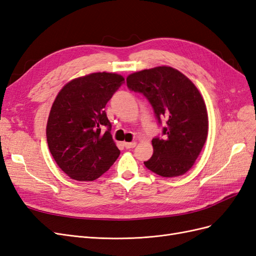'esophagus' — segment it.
<instances>
[{"label":"esophagus","instance_id":"obj_1","mask_svg":"<svg viewBox=\"0 0 256 256\" xmlns=\"http://www.w3.org/2000/svg\"><path fill=\"white\" fill-rule=\"evenodd\" d=\"M136 145V142H125V143H124V146H125L126 147V148L127 150H130V148H134V147Z\"/></svg>","mask_w":256,"mask_h":256}]
</instances>
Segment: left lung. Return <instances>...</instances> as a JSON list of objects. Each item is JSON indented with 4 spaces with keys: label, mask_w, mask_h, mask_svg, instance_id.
Masks as SVG:
<instances>
[{
    "label": "left lung",
    "mask_w": 256,
    "mask_h": 256,
    "mask_svg": "<svg viewBox=\"0 0 256 256\" xmlns=\"http://www.w3.org/2000/svg\"><path fill=\"white\" fill-rule=\"evenodd\" d=\"M130 90L148 100L162 136L152 138L154 154L145 166L162 177H176L194 164L208 134V116L202 95L187 76L177 69L160 66L131 74Z\"/></svg>",
    "instance_id": "8db88e82"
}]
</instances>
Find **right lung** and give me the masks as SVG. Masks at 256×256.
Returning <instances> with one entry per match:
<instances>
[{"mask_svg":"<svg viewBox=\"0 0 256 256\" xmlns=\"http://www.w3.org/2000/svg\"><path fill=\"white\" fill-rule=\"evenodd\" d=\"M124 82L120 74H90L67 83L54 100L47 124L48 146L72 180H95L118 158L104 108Z\"/></svg>","mask_w":256,"mask_h":256,"instance_id":"obj_1","label":"right lung"}]
</instances>
